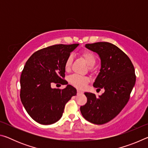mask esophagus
I'll use <instances>...</instances> for the list:
<instances>
[{
    "label": "esophagus",
    "instance_id": "34e87169",
    "mask_svg": "<svg viewBox=\"0 0 148 148\" xmlns=\"http://www.w3.org/2000/svg\"><path fill=\"white\" fill-rule=\"evenodd\" d=\"M77 94H83V92L80 91V90H77Z\"/></svg>",
    "mask_w": 148,
    "mask_h": 148
}]
</instances>
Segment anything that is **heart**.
Returning a JSON list of instances; mask_svg holds the SVG:
<instances>
[{
  "label": "heart",
  "instance_id": "1",
  "mask_svg": "<svg viewBox=\"0 0 148 148\" xmlns=\"http://www.w3.org/2000/svg\"><path fill=\"white\" fill-rule=\"evenodd\" d=\"M79 56L83 58L87 64L90 66H92L96 62V57L92 51L89 50H82L79 52ZM72 56H69L65 59L64 62V68L66 71L71 69L72 62ZM69 81L70 84L77 89H83L86 85L88 83L89 78L87 76H81L79 74H72L69 77Z\"/></svg>",
  "mask_w": 148,
  "mask_h": 148
}]
</instances>
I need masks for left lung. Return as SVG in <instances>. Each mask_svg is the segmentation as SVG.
Here are the masks:
<instances>
[{
    "mask_svg": "<svg viewBox=\"0 0 148 148\" xmlns=\"http://www.w3.org/2000/svg\"><path fill=\"white\" fill-rule=\"evenodd\" d=\"M86 47L101 57V71L93 86L105 91L99 97L85 92L87 103L80 107V112L88 121L102 125L114 119L128 102L136 75L131 59L116 45L100 42L87 44Z\"/></svg>",
    "mask_w": 148,
    "mask_h": 148,
    "instance_id": "left-lung-1",
    "label": "left lung"
}]
</instances>
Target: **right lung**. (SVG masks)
Listing matches in <instances>:
<instances>
[{"label": "right lung", "mask_w": 148, "mask_h": 148, "mask_svg": "<svg viewBox=\"0 0 148 148\" xmlns=\"http://www.w3.org/2000/svg\"><path fill=\"white\" fill-rule=\"evenodd\" d=\"M78 45L45 47L34 52L27 61L20 78V99L27 113L38 123L57 122L66 102L76 95V89L71 85L62 89H52L51 85L68 84L64 79V62Z\"/></svg>", "instance_id": "1"}]
</instances>
